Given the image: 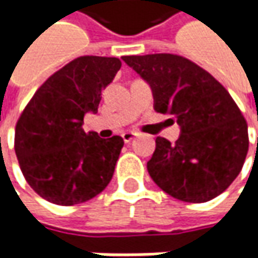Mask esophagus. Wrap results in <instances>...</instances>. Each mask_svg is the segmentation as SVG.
<instances>
[{"label": "esophagus", "mask_w": 258, "mask_h": 258, "mask_svg": "<svg viewBox=\"0 0 258 258\" xmlns=\"http://www.w3.org/2000/svg\"><path fill=\"white\" fill-rule=\"evenodd\" d=\"M135 136H136L135 132H123V135H122V138H123V141L126 144H129L132 139H135Z\"/></svg>", "instance_id": "obj_1"}]
</instances>
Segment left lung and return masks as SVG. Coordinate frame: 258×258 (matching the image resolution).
I'll return each mask as SVG.
<instances>
[{"label":"left lung","instance_id":"1","mask_svg":"<svg viewBox=\"0 0 258 258\" xmlns=\"http://www.w3.org/2000/svg\"><path fill=\"white\" fill-rule=\"evenodd\" d=\"M152 89L154 109L181 127L173 145L156 138L148 162L154 182L185 203H207L224 192L248 152L247 122L233 97L207 70L182 55H123Z\"/></svg>","mask_w":258,"mask_h":258}]
</instances>
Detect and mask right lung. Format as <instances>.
<instances>
[{"label":"right lung","mask_w":258,"mask_h":258,"mask_svg":"<svg viewBox=\"0 0 258 258\" xmlns=\"http://www.w3.org/2000/svg\"><path fill=\"white\" fill-rule=\"evenodd\" d=\"M120 66L116 57H77L40 86L20 116L15 155L25 181L48 203H86L110 182L123 139L86 134L82 124Z\"/></svg>","instance_id":"right-lung-1"}]
</instances>
